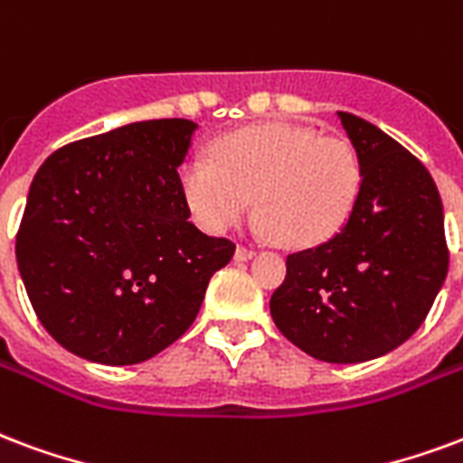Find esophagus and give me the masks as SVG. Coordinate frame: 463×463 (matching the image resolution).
<instances>
[{"label": "esophagus", "mask_w": 463, "mask_h": 463, "mask_svg": "<svg viewBox=\"0 0 463 463\" xmlns=\"http://www.w3.org/2000/svg\"><path fill=\"white\" fill-rule=\"evenodd\" d=\"M255 255H258V250L255 248H238L235 250V260H238V262H245V260H252L255 258Z\"/></svg>", "instance_id": "34e87169"}]
</instances>
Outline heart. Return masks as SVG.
<instances>
[{"mask_svg": "<svg viewBox=\"0 0 463 463\" xmlns=\"http://www.w3.org/2000/svg\"><path fill=\"white\" fill-rule=\"evenodd\" d=\"M179 186L191 215L208 232L241 221L255 194L262 235L311 248L344 231L361 196L363 169L345 139L272 122L218 139L213 159L188 156Z\"/></svg>", "mask_w": 463, "mask_h": 463, "instance_id": "obj_1", "label": "heart"}]
</instances>
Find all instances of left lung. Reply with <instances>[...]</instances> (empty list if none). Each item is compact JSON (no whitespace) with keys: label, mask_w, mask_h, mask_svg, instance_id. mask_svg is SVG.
Segmentation results:
<instances>
[{"label":"left lung","mask_w":463,"mask_h":463,"mask_svg":"<svg viewBox=\"0 0 463 463\" xmlns=\"http://www.w3.org/2000/svg\"><path fill=\"white\" fill-rule=\"evenodd\" d=\"M338 119L361 159V196L344 231L287 258L269 311L311 358L363 363L422 326L449 250L439 191L424 164L371 122L351 112Z\"/></svg>","instance_id":"left-lung-1"}]
</instances>
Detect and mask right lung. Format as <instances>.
<instances>
[{
  "label": "right lung",
  "mask_w": 463,
  "mask_h": 463,
  "mask_svg": "<svg viewBox=\"0 0 463 463\" xmlns=\"http://www.w3.org/2000/svg\"><path fill=\"white\" fill-rule=\"evenodd\" d=\"M191 119H146L61 146L31 181L16 262L36 317L102 365L152 358L194 324L235 242L188 221Z\"/></svg>",
  "instance_id": "obj_1"
}]
</instances>
